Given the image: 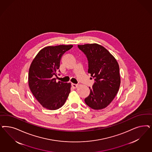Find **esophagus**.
I'll list each match as a JSON object with an SVG mask.
<instances>
[{"label": "esophagus", "instance_id": "1", "mask_svg": "<svg viewBox=\"0 0 152 152\" xmlns=\"http://www.w3.org/2000/svg\"><path fill=\"white\" fill-rule=\"evenodd\" d=\"M78 85L77 84H72V88H74V89H75V88H77L78 87Z\"/></svg>", "mask_w": 152, "mask_h": 152}]
</instances>
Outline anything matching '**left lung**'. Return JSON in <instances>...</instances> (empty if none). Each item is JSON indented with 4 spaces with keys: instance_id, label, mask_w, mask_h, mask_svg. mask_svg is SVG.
Masks as SVG:
<instances>
[{
    "instance_id": "left-lung-1",
    "label": "left lung",
    "mask_w": 152,
    "mask_h": 152,
    "mask_svg": "<svg viewBox=\"0 0 152 152\" xmlns=\"http://www.w3.org/2000/svg\"><path fill=\"white\" fill-rule=\"evenodd\" d=\"M88 61V73L94 79L84 101L94 110L106 107L117 94L120 86L118 61L107 50L97 44L78 45Z\"/></svg>"
}]
</instances>
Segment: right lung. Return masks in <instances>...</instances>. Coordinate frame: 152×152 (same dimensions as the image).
I'll return each instance as SVG.
<instances>
[{"label":"right lung","mask_w":152,"mask_h":152,"mask_svg":"<svg viewBox=\"0 0 152 152\" xmlns=\"http://www.w3.org/2000/svg\"><path fill=\"white\" fill-rule=\"evenodd\" d=\"M73 46H47L41 50L30 65L28 84L31 92L43 107L55 110L64 105L70 92V83L56 82L63 54ZM60 72V70H59Z\"/></svg>","instance_id":"right-lung-1"}]
</instances>
